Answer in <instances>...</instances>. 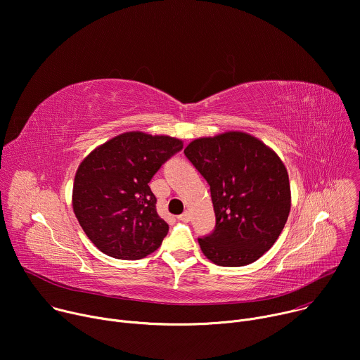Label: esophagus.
Wrapping results in <instances>:
<instances>
[{"label": "esophagus", "mask_w": 360, "mask_h": 360, "mask_svg": "<svg viewBox=\"0 0 360 360\" xmlns=\"http://www.w3.org/2000/svg\"><path fill=\"white\" fill-rule=\"evenodd\" d=\"M177 219H179V220H181V221H184V223H187V221H190L191 214H190V212H184V213H183V214H180Z\"/></svg>", "instance_id": "esophagus-1"}]
</instances>
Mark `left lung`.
<instances>
[{
	"label": "left lung",
	"mask_w": 360,
	"mask_h": 360,
	"mask_svg": "<svg viewBox=\"0 0 360 360\" xmlns=\"http://www.w3.org/2000/svg\"><path fill=\"white\" fill-rule=\"evenodd\" d=\"M207 180L216 229L198 238L217 266H246L262 257L281 236L292 207L286 166L274 150L245 131L200 137L184 148Z\"/></svg>",
	"instance_id": "left-lung-1"
}]
</instances>
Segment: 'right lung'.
<instances>
[{"label": "right lung", "mask_w": 360, "mask_h": 360, "mask_svg": "<svg viewBox=\"0 0 360 360\" xmlns=\"http://www.w3.org/2000/svg\"><path fill=\"white\" fill-rule=\"evenodd\" d=\"M183 148L170 136L118 134L79 163L72 184V210L94 246L122 260H139L162 246L169 224L157 214L148 183Z\"/></svg>", "instance_id": "obj_1"}]
</instances>
